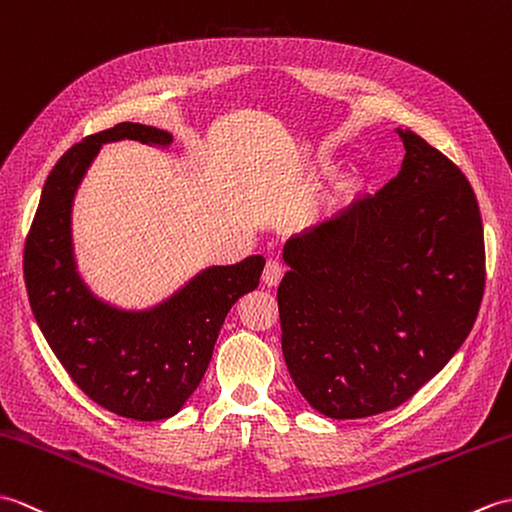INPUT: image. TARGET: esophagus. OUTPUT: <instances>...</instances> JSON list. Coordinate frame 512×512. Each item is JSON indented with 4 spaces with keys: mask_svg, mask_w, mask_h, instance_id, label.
<instances>
[{
    "mask_svg": "<svg viewBox=\"0 0 512 512\" xmlns=\"http://www.w3.org/2000/svg\"><path fill=\"white\" fill-rule=\"evenodd\" d=\"M285 276V265L278 263V260H267L265 271H263V282L267 287H278V282Z\"/></svg>",
    "mask_w": 512,
    "mask_h": 512,
    "instance_id": "esophagus-1",
    "label": "esophagus"
}]
</instances>
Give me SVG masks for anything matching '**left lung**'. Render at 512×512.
Masks as SVG:
<instances>
[{
    "label": "left lung",
    "mask_w": 512,
    "mask_h": 512,
    "mask_svg": "<svg viewBox=\"0 0 512 512\" xmlns=\"http://www.w3.org/2000/svg\"><path fill=\"white\" fill-rule=\"evenodd\" d=\"M399 175L285 243L282 355L328 418L394 410L447 366L484 295V230L462 170L410 129Z\"/></svg>",
    "instance_id": "obj_1"
}]
</instances>
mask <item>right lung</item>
Returning a JSON list of instances; mask_svg holds the SVG:
<instances>
[{
    "label": "right lung",
    "instance_id": "1",
    "mask_svg": "<svg viewBox=\"0 0 512 512\" xmlns=\"http://www.w3.org/2000/svg\"><path fill=\"white\" fill-rule=\"evenodd\" d=\"M118 140L168 146L173 135L120 122L74 144L45 179L26 238L24 278L34 320L78 388L118 416L162 420L197 390L227 311L258 287L265 258L203 269L144 311L96 298L76 269L72 203L100 146Z\"/></svg>",
    "mask_w": 512,
    "mask_h": 512
}]
</instances>
